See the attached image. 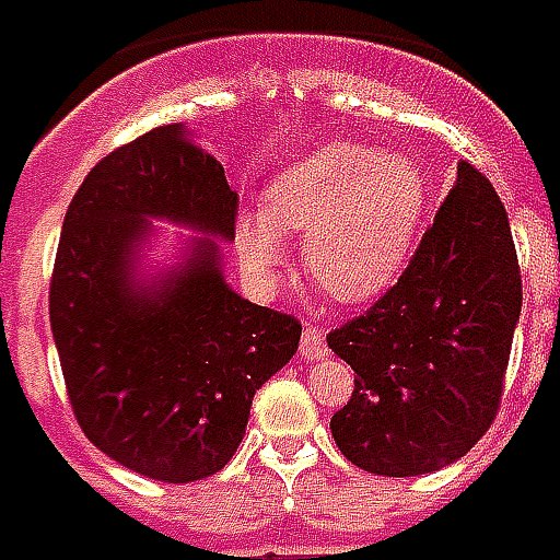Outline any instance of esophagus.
I'll return each instance as SVG.
<instances>
[{"instance_id":"1","label":"esophagus","mask_w":560,"mask_h":560,"mask_svg":"<svg viewBox=\"0 0 560 560\" xmlns=\"http://www.w3.org/2000/svg\"><path fill=\"white\" fill-rule=\"evenodd\" d=\"M325 335L319 325H307L304 331H301V355L307 359V362H316V359H323L325 355Z\"/></svg>"}]
</instances>
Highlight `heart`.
I'll return each mask as SVG.
<instances>
[{
  "label": "heart",
  "mask_w": 560,
  "mask_h": 560,
  "mask_svg": "<svg viewBox=\"0 0 560 560\" xmlns=\"http://www.w3.org/2000/svg\"><path fill=\"white\" fill-rule=\"evenodd\" d=\"M428 184L404 153L328 144L273 174L265 210L237 223V256L259 280L283 261V232H307L304 268L331 299L362 304L383 295L425 217Z\"/></svg>",
  "instance_id": "1"
}]
</instances>
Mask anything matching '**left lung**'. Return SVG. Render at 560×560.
I'll list each match as a JSON object with an SVG mask.
<instances>
[{
	"mask_svg": "<svg viewBox=\"0 0 560 560\" xmlns=\"http://www.w3.org/2000/svg\"><path fill=\"white\" fill-rule=\"evenodd\" d=\"M522 271L501 198L470 162L398 283L328 347L355 371L331 438L376 477H419L474 450L501 410Z\"/></svg>",
	"mask_w": 560,
	"mask_h": 560,
	"instance_id": "8db88e82",
	"label": "left lung"
}]
</instances>
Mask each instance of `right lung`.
<instances>
[{
	"label": "right lung",
	"instance_id": "right-lung-1",
	"mask_svg": "<svg viewBox=\"0 0 560 560\" xmlns=\"http://www.w3.org/2000/svg\"><path fill=\"white\" fill-rule=\"evenodd\" d=\"M144 217L235 237L237 192L180 122L83 177L54 261L50 328L83 434L141 477L192 482L232 462L253 395L295 355L301 323L232 292L213 241L156 287H135Z\"/></svg>",
	"mask_w": 560,
	"mask_h": 560
}]
</instances>
